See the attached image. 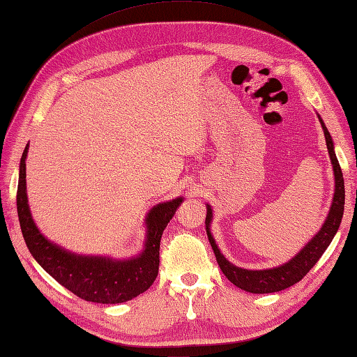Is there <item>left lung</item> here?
Segmentation results:
<instances>
[{"label": "left lung", "mask_w": 357, "mask_h": 357, "mask_svg": "<svg viewBox=\"0 0 357 357\" xmlns=\"http://www.w3.org/2000/svg\"><path fill=\"white\" fill-rule=\"evenodd\" d=\"M319 121H321L322 130H324L328 155H330L331 164H333V172H335L333 202H331L328 216L324 222V225H322L321 229L318 231V234L314 236L310 242L294 257L292 260L281 264L278 268L263 269V271H248V269L234 266L233 263H229L225 257H223V254L219 251L216 242H214L210 231L213 211H211V206L206 205L205 228H206V236H208L214 255H216V260L219 263L222 272L225 273V277L234 286L242 289V291L251 292V294H272V292L284 291V289L294 286L295 283H298V281H301L305 273H307L314 264H317V261L321 259V255L324 254V251L331 243V240H333L339 225H341L342 214H344V204H345L342 170L336 158V153L333 149V139H331L326 124L321 120V117H319Z\"/></svg>", "instance_id": "1"}]
</instances>
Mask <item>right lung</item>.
Segmentation results:
<instances>
[{
  "label": "right lung",
  "mask_w": 357,
  "mask_h": 357,
  "mask_svg": "<svg viewBox=\"0 0 357 357\" xmlns=\"http://www.w3.org/2000/svg\"><path fill=\"white\" fill-rule=\"evenodd\" d=\"M27 151L29 146L24 151L20 164L16 208H18L22 236L33 259L57 283L85 301L117 304L146 292L158 275L162 231L175 216L182 197L158 204L149 211L146 218L147 234L144 250L134 259L112 260L107 257L73 254L47 240L31 219L26 193Z\"/></svg>",
  "instance_id": "obj_1"
}]
</instances>
